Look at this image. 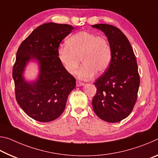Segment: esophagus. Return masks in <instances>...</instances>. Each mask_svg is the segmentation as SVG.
Returning a JSON list of instances; mask_svg holds the SVG:
<instances>
[{"instance_id": "obj_1", "label": "esophagus", "mask_w": 158, "mask_h": 158, "mask_svg": "<svg viewBox=\"0 0 158 158\" xmlns=\"http://www.w3.org/2000/svg\"><path fill=\"white\" fill-rule=\"evenodd\" d=\"M76 85H77V86H82V85H84V83L81 82V81H77Z\"/></svg>"}]
</instances>
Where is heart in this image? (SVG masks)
<instances>
[{"label":"heart","instance_id":"heart-1","mask_svg":"<svg viewBox=\"0 0 158 158\" xmlns=\"http://www.w3.org/2000/svg\"><path fill=\"white\" fill-rule=\"evenodd\" d=\"M111 48L105 37L88 31H80L69 37L65 47H60L58 58L71 74H76L80 63H84L78 71L80 79H91L95 73L102 74L110 65Z\"/></svg>","mask_w":158,"mask_h":158}]
</instances>
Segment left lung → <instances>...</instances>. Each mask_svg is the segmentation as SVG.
I'll return each instance as SVG.
<instances>
[{"instance_id":"8db88e82","label":"left lung","mask_w":158,"mask_h":158,"mask_svg":"<svg viewBox=\"0 0 158 158\" xmlns=\"http://www.w3.org/2000/svg\"><path fill=\"white\" fill-rule=\"evenodd\" d=\"M107 37L112 57L109 68L95 80L93 109L103 121L117 123L129 116L137 99L140 84L137 60L127 37L114 26L95 24Z\"/></svg>"}]
</instances>
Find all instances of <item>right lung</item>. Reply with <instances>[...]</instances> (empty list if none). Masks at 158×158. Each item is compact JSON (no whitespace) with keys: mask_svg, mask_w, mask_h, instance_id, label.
Returning a JSON list of instances; mask_svg holds the SVG:
<instances>
[{"mask_svg":"<svg viewBox=\"0 0 158 158\" xmlns=\"http://www.w3.org/2000/svg\"><path fill=\"white\" fill-rule=\"evenodd\" d=\"M73 26L46 23L32 32L20 44L13 66L15 97L23 111L35 121L50 122L58 118L65 108L67 99L76 86V79L65 70L58 58L61 41ZM31 60L39 62L36 81L23 78L25 67Z\"/></svg>","mask_w":158,"mask_h":158,"instance_id":"right-lung-1","label":"right lung"}]
</instances>
